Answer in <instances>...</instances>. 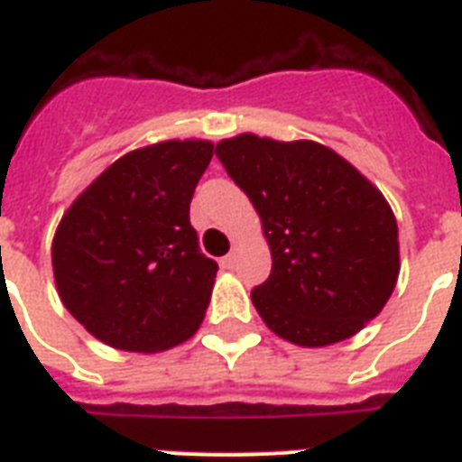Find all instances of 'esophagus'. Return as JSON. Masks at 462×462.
<instances>
[{"label": "esophagus", "mask_w": 462, "mask_h": 462, "mask_svg": "<svg viewBox=\"0 0 462 462\" xmlns=\"http://www.w3.org/2000/svg\"><path fill=\"white\" fill-rule=\"evenodd\" d=\"M235 263H237V245L232 246V252L225 256L223 261H220V266L223 268H235Z\"/></svg>", "instance_id": "obj_1"}]
</instances>
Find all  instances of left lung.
Returning <instances> with one entry per match:
<instances>
[{
    "label": "left lung",
    "mask_w": 462,
    "mask_h": 462,
    "mask_svg": "<svg viewBox=\"0 0 462 462\" xmlns=\"http://www.w3.org/2000/svg\"><path fill=\"white\" fill-rule=\"evenodd\" d=\"M216 155L271 246L273 268L252 302L275 336L323 347L379 316L401 273L398 223L357 167L316 141L256 134L223 139Z\"/></svg>",
    "instance_id": "obj_1"
}]
</instances>
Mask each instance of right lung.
Returning <instances> with one entry per match:
<instances>
[{
  "label": "right lung",
  "mask_w": 462,
  "mask_h": 462,
  "mask_svg": "<svg viewBox=\"0 0 462 462\" xmlns=\"http://www.w3.org/2000/svg\"><path fill=\"white\" fill-rule=\"evenodd\" d=\"M210 158L213 143L203 139L136 148L61 216L54 285L69 314L100 343L162 352L201 326L217 263L199 252L189 203Z\"/></svg>",
  "instance_id": "1"
}]
</instances>
